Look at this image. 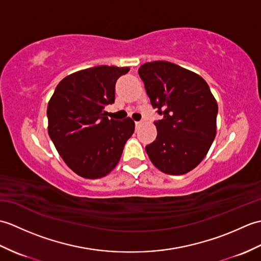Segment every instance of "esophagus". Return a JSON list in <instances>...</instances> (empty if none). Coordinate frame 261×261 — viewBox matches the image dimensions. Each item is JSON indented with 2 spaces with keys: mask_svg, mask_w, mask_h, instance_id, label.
Wrapping results in <instances>:
<instances>
[{
  "mask_svg": "<svg viewBox=\"0 0 261 261\" xmlns=\"http://www.w3.org/2000/svg\"><path fill=\"white\" fill-rule=\"evenodd\" d=\"M141 125V122L139 121H136V127H139Z\"/></svg>",
  "mask_w": 261,
  "mask_h": 261,
  "instance_id": "1",
  "label": "esophagus"
}]
</instances>
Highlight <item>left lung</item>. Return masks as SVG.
Returning a JSON list of instances; mask_svg holds the SVG:
<instances>
[{
    "mask_svg": "<svg viewBox=\"0 0 261 261\" xmlns=\"http://www.w3.org/2000/svg\"><path fill=\"white\" fill-rule=\"evenodd\" d=\"M139 76L154 109L157 138L146 147L154 167L168 175L193 170L216 136L218 103L207 83L194 71L158 60L143 64Z\"/></svg>",
    "mask_w": 261,
    "mask_h": 261,
    "instance_id": "obj_1",
    "label": "left lung"
}]
</instances>
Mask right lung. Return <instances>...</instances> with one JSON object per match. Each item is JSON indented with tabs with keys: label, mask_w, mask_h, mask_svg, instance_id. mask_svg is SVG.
Wrapping results in <instances>:
<instances>
[{
	"label": "right lung",
	"mask_w": 261,
	"mask_h": 261,
	"mask_svg": "<svg viewBox=\"0 0 261 261\" xmlns=\"http://www.w3.org/2000/svg\"><path fill=\"white\" fill-rule=\"evenodd\" d=\"M127 71L115 66L79 70L60 81L49 99V137L65 164L84 178L110 174L134 135V120L109 119L104 111L114 103L116 80Z\"/></svg>",
	"instance_id": "add662e5"
}]
</instances>
